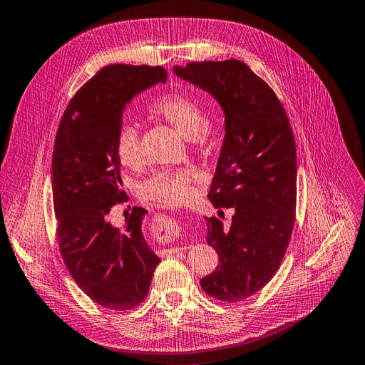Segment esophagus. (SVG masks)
<instances>
[{
  "label": "esophagus",
  "mask_w": 365,
  "mask_h": 365,
  "mask_svg": "<svg viewBox=\"0 0 365 365\" xmlns=\"http://www.w3.org/2000/svg\"><path fill=\"white\" fill-rule=\"evenodd\" d=\"M166 219V217H165ZM160 231H163L165 235H166V240H170V242H173V240H175L177 237L180 236V232H182V223L177 220L175 217L173 219H166L163 223H162V230ZM168 253H177V248H170L168 250Z\"/></svg>",
  "instance_id": "obj_1"
}]
</instances>
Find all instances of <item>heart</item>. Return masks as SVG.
Listing matches in <instances>:
<instances>
[{"instance_id":"1","label":"heart","mask_w":365,"mask_h":365,"mask_svg":"<svg viewBox=\"0 0 365 365\" xmlns=\"http://www.w3.org/2000/svg\"><path fill=\"white\" fill-rule=\"evenodd\" d=\"M148 112L188 137L190 143L195 148L210 145L217 133L216 123L203 112L202 101L191 93H163L148 106ZM115 151L121 165L134 170L143 165L142 137L134 123L120 125L115 134ZM199 171L192 166L158 171L145 182L143 192L148 199L163 205H183L194 195V183L199 180Z\"/></svg>"}]
</instances>
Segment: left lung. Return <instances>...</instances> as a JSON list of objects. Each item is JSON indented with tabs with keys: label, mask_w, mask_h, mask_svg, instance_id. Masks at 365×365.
Returning a JSON list of instances; mask_svg holds the SVG:
<instances>
[{
	"label": "left lung",
	"mask_w": 365,
	"mask_h": 365,
	"mask_svg": "<svg viewBox=\"0 0 365 365\" xmlns=\"http://www.w3.org/2000/svg\"><path fill=\"white\" fill-rule=\"evenodd\" d=\"M208 91L225 112L223 140L208 199L235 208L228 228L207 217L208 244L219 265L200 280L222 302H240L276 274L296 220V145L274 91L244 61H192L174 68Z\"/></svg>",
	"instance_id": "8db88e82"
}]
</instances>
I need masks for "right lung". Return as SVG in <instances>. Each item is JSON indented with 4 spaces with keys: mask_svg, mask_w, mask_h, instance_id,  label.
<instances>
[{
    "mask_svg": "<svg viewBox=\"0 0 365 365\" xmlns=\"http://www.w3.org/2000/svg\"><path fill=\"white\" fill-rule=\"evenodd\" d=\"M166 81L162 66L109 64L83 85L61 117L52 155V192L60 255L76 284L93 302L126 312L148 296L160 262L142 232L145 208L123 227L110 211L126 202L115 134L126 103Z\"/></svg>",
    "mask_w": 365,
    "mask_h": 365,
    "instance_id": "obj_1",
    "label": "right lung"
}]
</instances>
